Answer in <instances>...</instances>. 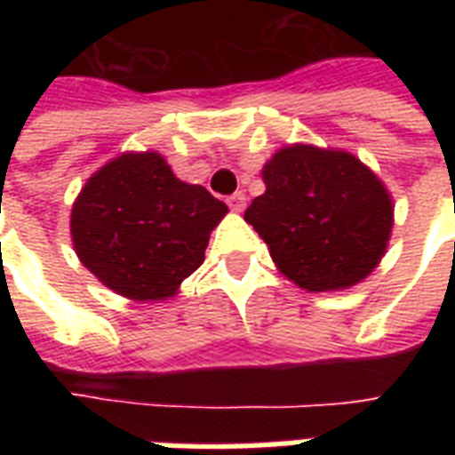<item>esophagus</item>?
<instances>
[{"label": "esophagus", "mask_w": 455, "mask_h": 455, "mask_svg": "<svg viewBox=\"0 0 455 455\" xmlns=\"http://www.w3.org/2000/svg\"><path fill=\"white\" fill-rule=\"evenodd\" d=\"M245 193L243 191H235L234 196H228L227 198V203H228V207H231V210H234V212H243V210H245Z\"/></svg>", "instance_id": "34e87169"}]
</instances>
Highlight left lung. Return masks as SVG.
Listing matches in <instances>:
<instances>
[{"label":"left lung","instance_id":"8db88e82","mask_svg":"<svg viewBox=\"0 0 455 455\" xmlns=\"http://www.w3.org/2000/svg\"><path fill=\"white\" fill-rule=\"evenodd\" d=\"M267 191L245 210L285 276L304 291H339L375 269L392 231V200L349 153L288 146L262 170Z\"/></svg>","mask_w":455,"mask_h":455}]
</instances>
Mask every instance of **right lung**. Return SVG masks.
<instances>
[{"instance_id": "1", "label": "right lung", "mask_w": 455, "mask_h": 455, "mask_svg": "<svg viewBox=\"0 0 455 455\" xmlns=\"http://www.w3.org/2000/svg\"><path fill=\"white\" fill-rule=\"evenodd\" d=\"M227 205L172 174L157 153H124L96 172L73 205L80 262L130 299L174 295L205 259Z\"/></svg>"}]
</instances>
